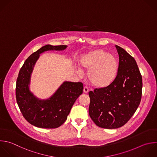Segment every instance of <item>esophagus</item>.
Segmentation results:
<instances>
[{"instance_id": "34e87169", "label": "esophagus", "mask_w": 157, "mask_h": 157, "mask_svg": "<svg viewBox=\"0 0 157 157\" xmlns=\"http://www.w3.org/2000/svg\"><path fill=\"white\" fill-rule=\"evenodd\" d=\"M83 92L85 93H87L89 92V89L87 86H84V88H83Z\"/></svg>"}]
</instances>
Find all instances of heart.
I'll return each mask as SVG.
<instances>
[{"label": "heart", "instance_id": "b5f03b06", "mask_svg": "<svg viewBox=\"0 0 157 157\" xmlns=\"http://www.w3.org/2000/svg\"><path fill=\"white\" fill-rule=\"evenodd\" d=\"M82 69L88 71L87 77L90 84L96 88H105L115 80L118 63L112 55L103 50H96L84 55L80 60ZM79 75L82 74L80 68L77 69Z\"/></svg>", "mask_w": 157, "mask_h": 157}]
</instances>
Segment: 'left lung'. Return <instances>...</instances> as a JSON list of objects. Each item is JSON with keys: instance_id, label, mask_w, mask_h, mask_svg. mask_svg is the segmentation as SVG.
Listing matches in <instances>:
<instances>
[{"instance_id": "left-lung-1", "label": "left lung", "mask_w": 157, "mask_h": 157, "mask_svg": "<svg viewBox=\"0 0 157 157\" xmlns=\"http://www.w3.org/2000/svg\"><path fill=\"white\" fill-rule=\"evenodd\" d=\"M117 75L108 86L89 92V115L99 127L115 129L126 124L137 110L142 96V75L134 58L115 45Z\"/></svg>"}]
</instances>
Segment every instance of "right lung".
<instances>
[{
	"label": "right lung",
	"instance_id": "obj_1",
	"mask_svg": "<svg viewBox=\"0 0 157 157\" xmlns=\"http://www.w3.org/2000/svg\"><path fill=\"white\" fill-rule=\"evenodd\" d=\"M67 45H47L31 55L21 68L17 80L16 98L25 118L41 128H56L67 118L76 99L82 94V82H64L47 99L37 98L29 90L31 74L40 54L50 50L62 51Z\"/></svg>",
	"mask_w": 157,
	"mask_h": 157
}]
</instances>
